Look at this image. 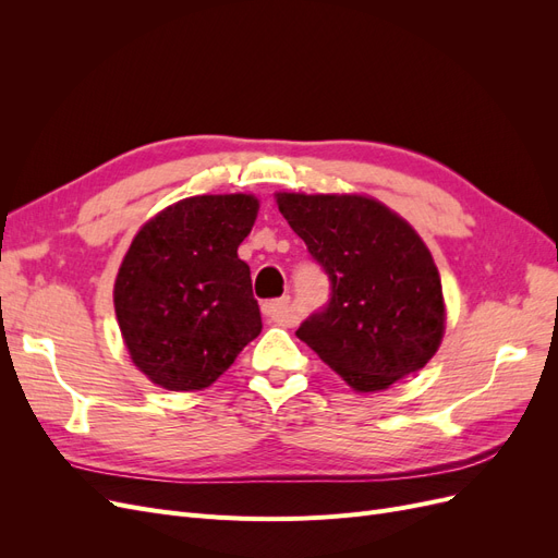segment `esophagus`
Segmentation results:
<instances>
[{"instance_id": "1", "label": "esophagus", "mask_w": 558, "mask_h": 558, "mask_svg": "<svg viewBox=\"0 0 558 558\" xmlns=\"http://www.w3.org/2000/svg\"><path fill=\"white\" fill-rule=\"evenodd\" d=\"M263 314L267 316V320H272V324H286V326H289L291 320H293L291 300L289 298L267 300V302H263Z\"/></svg>"}]
</instances>
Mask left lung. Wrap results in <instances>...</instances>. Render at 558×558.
I'll use <instances>...</instances> for the list:
<instances>
[{
    "label": "left lung",
    "mask_w": 558,
    "mask_h": 558,
    "mask_svg": "<svg viewBox=\"0 0 558 558\" xmlns=\"http://www.w3.org/2000/svg\"><path fill=\"white\" fill-rule=\"evenodd\" d=\"M330 279L328 305L298 337L353 391H381L424 367L445 335L440 272L416 230L365 195L277 193Z\"/></svg>",
    "instance_id": "8db88e82"
}]
</instances>
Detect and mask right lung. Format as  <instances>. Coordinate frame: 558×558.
<instances>
[{
    "instance_id": "right-lung-1",
    "label": "right lung",
    "mask_w": 558,
    "mask_h": 558,
    "mask_svg": "<svg viewBox=\"0 0 558 558\" xmlns=\"http://www.w3.org/2000/svg\"><path fill=\"white\" fill-rule=\"evenodd\" d=\"M258 216L253 195H197L134 234L113 307L132 363L167 391H202L263 328L238 256Z\"/></svg>"
}]
</instances>
